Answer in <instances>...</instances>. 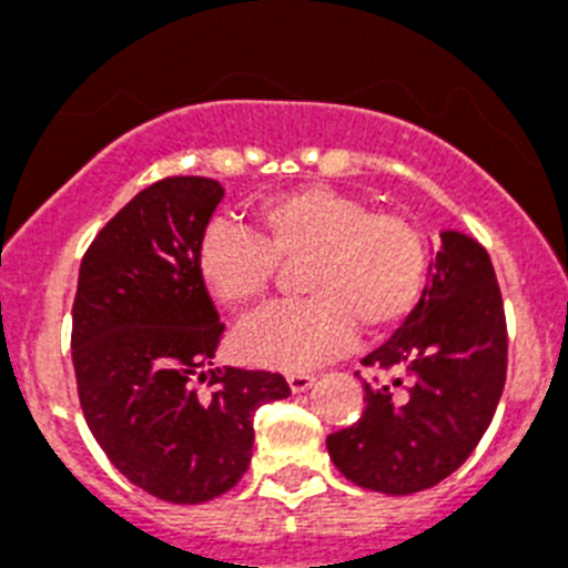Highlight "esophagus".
<instances>
[{
	"mask_svg": "<svg viewBox=\"0 0 568 568\" xmlns=\"http://www.w3.org/2000/svg\"><path fill=\"white\" fill-rule=\"evenodd\" d=\"M287 384L293 393H307L310 386L315 384V375L313 373H290Z\"/></svg>",
	"mask_w": 568,
	"mask_h": 568,
	"instance_id": "1",
	"label": "esophagus"
}]
</instances>
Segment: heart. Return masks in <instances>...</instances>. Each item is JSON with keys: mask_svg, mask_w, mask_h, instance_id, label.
Masks as SVG:
<instances>
[{"mask_svg": "<svg viewBox=\"0 0 568 568\" xmlns=\"http://www.w3.org/2000/svg\"><path fill=\"white\" fill-rule=\"evenodd\" d=\"M258 235L213 224L199 244V275L207 293L233 313L267 298L281 267H300L307 301L244 324L235 349L273 369H307L344 353L358 323L389 333L413 315L429 275V244L413 219L321 184L261 202Z\"/></svg>", "mask_w": 568, "mask_h": 568, "instance_id": "obj_1", "label": "heart"}]
</instances>
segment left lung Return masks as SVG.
Here are the masks:
<instances>
[{"label": "left lung", "instance_id": "8db88e82", "mask_svg": "<svg viewBox=\"0 0 568 568\" xmlns=\"http://www.w3.org/2000/svg\"><path fill=\"white\" fill-rule=\"evenodd\" d=\"M506 349L489 253L469 235L444 230L418 307L361 361L404 378L364 384V415L327 438L341 475L384 495H413L449 478L498 409Z\"/></svg>", "mask_w": 568, "mask_h": 568}]
</instances>
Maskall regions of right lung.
I'll list each match as a JSON object with an SVG mask.
<instances>
[{"label": "right lung", "mask_w": 568, "mask_h": 568, "mask_svg": "<svg viewBox=\"0 0 568 568\" xmlns=\"http://www.w3.org/2000/svg\"><path fill=\"white\" fill-rule=\"evenodd\" d=\"M224 187L170 175L93 239L73 301V369L90 433L130 484L170 504L233 489L253 458V415L290 395L264 369H210L224 333L199 275ZM211 375L202 396L194 378Z\"/></svg>", "instance_id": "add662e5"}]
</instances>
